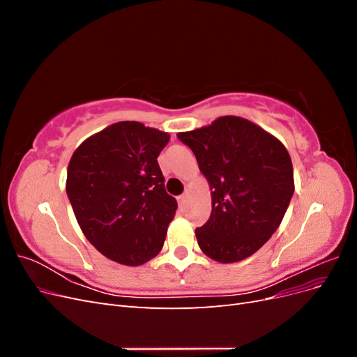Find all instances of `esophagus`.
I'll list each match as a JSON object with an SVG mask.
<instances>
[{
	"instance_id": "1",
	"label": "esophagus",
	"mask_w": 357,
	"mask_h": 357,
	"mask_svg": "<svg viewBox=\"0 0 357 357\" xmlns=\"http://www.w3.org/2000/svg\"><path fill=\"white\" fill-rule=\"evenodd\" d=\"M177 201H178L180 208H185L186 204H188V195H186V193H183V195H180V197L177 198Z\"/></svg>"
}]
</instances>
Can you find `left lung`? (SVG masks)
<instances>
[{"label": "left lung", "instance_id": "8db88e82", "mask_svg": "<svg viewBox=\"0 0 357 357\" xmlns=\"http://www.w3.org/2000/svg\"><path fill=\"white\" fill-rule=\"evenodd\" d=\"M177 137L190 147L211 190L210 219L195 229L199 248L222 264L252 256L277 231L294 195L286 147L236 116Z\"/></svg>", "mask_w": 357, "mask_h": 357}]
</instances>
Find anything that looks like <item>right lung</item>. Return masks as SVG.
I'll return each instance as SVG.
<instances>
[{"mask_svg": "<svg viewBox=\"0 0 357 357\" xmlns=\"http://www.w3.org/2000/svg\"><path fill=\"white\" fill-rule=\"evenodd\" d=\"M169 135L139 122H117L75 149L67 195L89 243L112 261L137 266L165 241L177 201L165 190L158 156Z\"/></svg>", "mask_w": 357, "mask_h": 357, "instance_id": "1", "label": "right lung"}]
</instances>
